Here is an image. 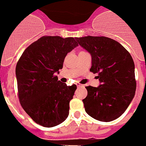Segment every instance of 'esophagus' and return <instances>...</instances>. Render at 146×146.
Returning <instances> with one entry per match:
<instances>
[{
	"instance_id": "34e87169",
	"label": "esophagus",
	"mask_w": 146,
	"mask_h": 146,
	"mask_svg": "<svg viewBox=\"0 0 146 146\" xmlns=\"http://www.w3.org/2000/svg\"><path fill=\"white\" fill-rule=\"evenodd\" d=\"M76 85H77V87H82V86H83L82 84H80V83H78V82H77V83H76Z\"/></svg>"
}]
</instances>
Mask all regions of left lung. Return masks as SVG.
I'll return each instance as SVG.
<instances>
[{
	"instance_id": "left-lung-1",
	"label": "left lung",
	"mask_w": 146,
	"mask_h": 146,
	"mask_svg": "<svg viewBox=\"0 0 146 146\" xmlns=\"http://www.w3.org/2000/svg\"><path fill=\"white\" fill-rule=\"evenodd\" d=\"M78 44L91 55L90 71L98 74L99 87H86L83 102L93 118L109 122L119 117L132 102L136 83L132 56L116 40L106 37L76 38Z\"/></svg>"
}]
</instances>
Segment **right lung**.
<instances>
[{
    "label": "right lung",
    "mask_w": 146,
    "mask_h": 146,
    "mask_svg": "<svg viewBox=\"0 0 146 146\" xmlns=\"http://www.w3.org/2000/svg\"><path fill=\"white\" fill-rule=\"evenodd\" d=\"M78 44L74 38L44 36L29 46L16 67L21 106L35 123L53 127L68 116L77 86L58 80L68 53Z\"/></svg>",
    "instance_id": "1"
}]
</instances>
